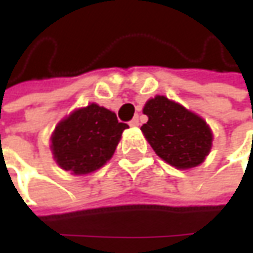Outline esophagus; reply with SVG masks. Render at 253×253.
Returning a JSON list of instances; mask_svg holds the SVG:
<instances>
[{
	"instance_id": "obj_1",
	"label": "esophagus",
	"mask_w": 253,
	"mask_h": 253,
	"mask_svg": "<svg viewBox=\"0 0 253 253\" xmlns=\"http://www.w3.org/2000/svg\"><path fill=\"white\" fill-rule=\"evenodd\" d=\"M129 125H131V126H138V125H139V118H138V117H135L133 120L129 121Z\"/></svg>"
}]
</instances>
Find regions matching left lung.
Instances as JSON below:
<instances>
[{
  "label": "left lung",
  "instance_id": "1",
  "mask_svg": "<svg viewBox=\"0 0 253 253\" xmlns=\"http://www.w3.org/2000/svg\"><path fill=\"white\" fill-rule=\"evenodd\" d=\"M143 114L149 120L142 125V132L163 161L177 169H189L206 159L212 133L204 120L163 95L146 102Z\"/></svg>",
  "mask_w": 253,
  "mask_h": 253
}]
</instances>
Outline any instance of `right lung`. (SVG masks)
Segmentation results:
<instances>
[{"label":"right lung","mask_w":253,"mask_h":253,"mask_svg":"<svg viewBox=\"0 0 253 253\" xmlns=\"http://www.w3.org/2000/svg\"><path fill=\"white\" fill-rule=\"evenodd\" d=\"M128 125L97 104L74 111L60 122L52 135V151L57 165L74 174L100 169L111 159Z\"/></svg>","instance_id":"right-lung-1"}]
</instances>
